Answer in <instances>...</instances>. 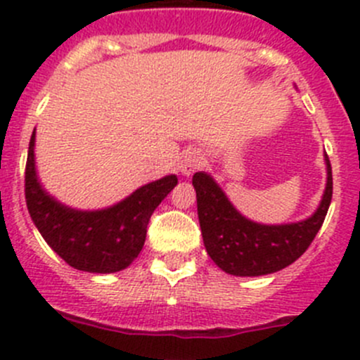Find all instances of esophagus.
I'll use <instances>...</instances> for the list:
<instances>
[{"mask_svg": "<svg viewBox=\"0 0 360 360\" xmlns=\"http://www.w3.org/2000/svg\"><path fill=\"white\" fill-rule=\"evenodd\" d=\"M202 166V155L198 150H188L185 152L184 158L180 161V173L184 176H191L195 169H199Z\"/></svg>", "mask_w": 360, "mask_h": 360, "instance_id": "esophagus-1", "label": "esophagus"}]
</instances>
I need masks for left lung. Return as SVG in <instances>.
Returning <instances> with one entry per match:
<instances>
[{"instance_id": "1", "label": "left lung", "mask_w": 360, "mask_h": 360, "mask_svg": "<svg viewBox=\"0 0 360 360\" xmlns=\"http://www.w3.org/2000/svg\"><path fill=\"white\" fill-rule=\"evenodd\" d=\"M322 199L308 219L289 224H261L247 219L206 172L192 176L205 248L222 271L234 276L271 275L301 257L322 227L333 198V172L327 154Z\"/></svg>"}]
</instances>
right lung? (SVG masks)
<instances>
[{
	"label": "right lung",
	"mask_w": 360,
	"mask_h": 360,
	"mask_svg": "<svg viewBox=\"0 0 360 360\" xmlns=\"http://www.w3.org/2000/svg\"><path fill=\"white\" fill-rule=\"evenodd\" d=\"M37 129L26 162V202L34 226L49 247L71 268L87 273H117L138 257L154 210L179 184L176 175L141 185L122 201L99 210H78L49 194L34 161Z\"/></svg>",
	"instance_id": "obj_1"
}]
</instances>
